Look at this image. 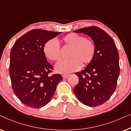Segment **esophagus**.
Listing matches in <instances>:
<instances>
[{
    "instance_id": "esophagus-1",
    "label": "esophagus",
    "mask_w": 131,
    "mask_h": 131,
    "mask_svg": "<svg viewBox=\"0 0 131 131\" xmlns=\"http://www.w3.org/2000/svg\"><path fill=\"white\" fill-rule=\"evenodd\" d=\"M68 77H69V75H68V74H65V75H62V77H63V78H64V79L67 78Z\"/></svg>"
}]
</instances>
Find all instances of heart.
<instances>
[{
  "mask_svg": "<svg viewBox=\"0 0 131 131\" xmlns=\"http://www.w3.org/2000/svg\"><path fill=\"white\" fill-rule=\"evenodd\" d=\"M62 42L65 47L71 49L68 55L70 59L60 60L55 66L57 72L66 74L80 69L81 64L86 66L93 60L95 53L94 43L80 35L71 33L62 38ZM45 56L51 61H56L60 58V46L54 40L46 43L43 48Z\"/></svg>",
  "mask_w": 131,
  "mask_h": 131,
  "instance_id": "obj_1",
  "label": "heart"
}]
</instances>
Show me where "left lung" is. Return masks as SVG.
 Here are the masks:
<instances>
[{
    "mask_svg": "<svg viewBox=\"0 0 131 131\" xmlns=\"http://www.w3.org/2000/svg\"><path fill=\"white\" fill-rule=\"evenodd\" d=\"M73 32L87 35L95 46L93 60L84 70L75 73L79 82L73 91L82 104L100 106L110 99L116 88L120 72L117 47L111 37L99 27H85Z\"/></svg>",
    "mask_w": 131,
    "mask_h": 131,
    "instance_id": "obj_1",
    "label": "left lung"
}]
</instances>
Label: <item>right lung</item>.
Listing matches in <instances>:
<instances>
[{
    "instance_id": "obj_1",
    "label": "right lung",
    "mask_w": 131,
    "mask_h": 131,
    "mask_svg": "<svg viewBox=\"0 0 131 131\" xmlns=\"http://www.w3.org/2000/svg\"><path fill=\"white\" fill-rule=\"evenodd\" d=\"M61 33L32 29L18 38L11 49L9 75L12 89L25 106L34 108L46 106L63 79L60 74L50 76L53 66L43 52L46 43Z\"/></svg>"
}]
</instances>
